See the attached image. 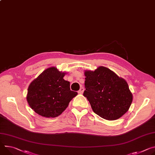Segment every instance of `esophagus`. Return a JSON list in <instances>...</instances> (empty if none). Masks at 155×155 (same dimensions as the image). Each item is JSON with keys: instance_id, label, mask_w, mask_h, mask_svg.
I'll use <instances>...</instances> for the list:
<instances>
[{"instance_id": "esophagus-1", "label": "esophagus", "mask_w": 155, "mask_h": 155, "mask_svg": "<svg viewBox=\"0 0 155 155\" xmlns=\"http://www.w3.org/2000/svg\"><path fill=\"white\" fill-rule=\"evenodd\" d=\"M83 91H84V88H83V87H81V88H80V90L78 91V93L79 94H82V93H83Z\"/></svg>"}]
</instances>
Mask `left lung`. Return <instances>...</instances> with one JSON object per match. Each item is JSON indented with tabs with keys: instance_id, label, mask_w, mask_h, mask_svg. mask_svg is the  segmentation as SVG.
<instances>
[{
	"instance_id": "obj_1",
	"label": "left lung",
	"mask_w": 155,
	"mask_h": 155,
	"mask_svg": "<svg viewBox=\"0 0 155 155\" xmlns=\"http://www.w3.org/2000/svg\"><path fill=\"white\" fill-rule=\"evenodd\" d=\"M83 96L87 98L95 114L114 120L129 110L133 100L127 81L105 67L94 71L85 70Z\"/></svg>"
}]
</instances>
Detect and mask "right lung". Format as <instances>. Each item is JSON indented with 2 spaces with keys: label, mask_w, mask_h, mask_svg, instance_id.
Returning a JSON list of instances; mask_svg holds the SVG:
<instances>
[{
  "label": "right lung",
  "mask_w": 155,
  "mask_h": 155,
  "mask_svg": "<svg viewBox=\"0 0 155 155\" xmlns=\"http://www.w3.org/2000/svg\"><path fill=\"white\" fill-rule=\"evenodd\" d=\"M65 73L49 67L35 79L28 88L26 100L39 115L55 117L68 107L77 92L71 91L70 82L63 78Z\"/></svg>",
  "instance_id": "obj_1"
}]
</instances>
